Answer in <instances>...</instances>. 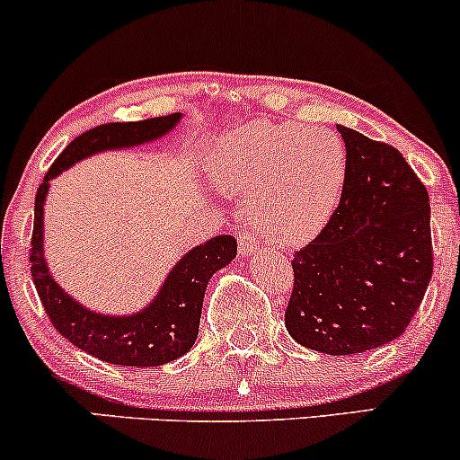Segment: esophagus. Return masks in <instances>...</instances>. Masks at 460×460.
Masks as SVG:
<instances>
[{"instance_id":"obj_1","label":"esophagus","mask_w":460,"mask_h":460,"mask_svg":"<svg viewBox=\"0 0 460 460\" xmlns=\"http://www.w3.org/2000/svg\"><path fill=\"white\" fill-rule=\"evenodd\" d=\"M237 246H240L242 255L251 257V255H255L257 251H260V240H257V237L252 234H248V231L240 229V242H237Z\"/></svg>"}]
</instances>
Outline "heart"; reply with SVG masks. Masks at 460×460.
I'll return each instance as SVG.
<instances>
[{"label":"heart","instance_id":"obj_1","mask_svg":"<svg viewBox=\"0 0 460 460\" xmlns=\"http://www.w3.org/2000/svg\"><path fill=\"white\" fill-rule=\"evenodd\" d=\"M340 136L303 123H252L216 153L212 179L248 197V216L268 240L298 246L324 229L346 181Z\"/></svg>","mask_w":460,"mask_h":460}]
</instances>
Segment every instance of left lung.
Wrapping results in <instances>:
<instances>
[{"label": "left lung", "mask_w": 460, "mask_h": 460, "mask_svg": "<svg viewBox=\"0 0 460 460\" xmlns=\"http://www.w3.org/2000/svg\"><path fill=\"white\" fill-rule=\"evenodd\" d=\"M346 181L331 220L294 252L285 329L344 357L389 344L413 320L432 277L430 203L398 149L337 128Z\"/></svg>", "instance_id": "8db88e82"}]
</instances>
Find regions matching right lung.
<instances>
[{
	"label": "right lung",
	"mask_w": 460,
	"mask_h": 460,
	"mask_svg": "<svg viewBox=\"0 0 460 460\" xmlns=\"http://www.w3.org/2000/svg\"><path fill=\"white\" fill-rule=\"evenodd\" d=\"M181 114L157 116L138 123H105L77 136L51 164L36 190L31 231V279L51 324L62 337L105 363L128 367H153L186 355L199 335L200 309L209 279L235 257L234 235H216L186 252L164 281L157 296L134 315H103L71 298L47 268L43 252V208L49 181L68 166L110 149H128L168 134Z\"/></svg>",
	"instance_id": "obj_1"
}]
</instances>
